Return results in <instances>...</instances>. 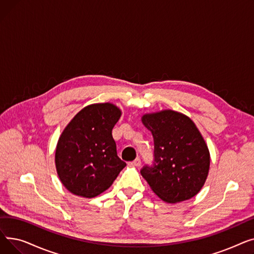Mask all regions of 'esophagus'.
<instances>
[{
    "mask_svg": "<svg viewBox=\"0 0 254 254\" xmlns=\"http://www.w3.org/2000/svg\"><path fill=\"white\" fill-rule=\"evenodd\" d=\"M130 165H131V166H136V167L141 166V159H140L139 157H137L134 162L130 163Z\"/></svg>",
    "mask_w": 254,
    "mask_h": 254,
    "instance_id": "esophagus-1",
    "label": "esophagus"
}]
</instances>
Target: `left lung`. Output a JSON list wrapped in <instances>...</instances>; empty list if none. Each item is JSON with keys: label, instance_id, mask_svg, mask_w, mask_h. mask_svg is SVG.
<instances>
[{"label": "left lung", "instance_id": "1", "mask_svg": "<svg viewBox=\"0 0 254 254\" xmlns=\"http://www.w3.org/2000/svg\"><path fill=\"white\" fill-rule=\"evenodd\" d=\"M144 126L153 136L152 165H145L141 175L165 202L191 198L207 179L210 154L192 120L182 113L165 110L146 114Z\"/></svg>", "mask_w": 254, "mask_h": 254}]
</instances>
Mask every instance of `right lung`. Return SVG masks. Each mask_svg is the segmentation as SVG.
I'll return each instance as SVG.
<instances>
[{
  "instance_id": "add662e5",
  "label": "right lung",
  "mask_w": 254,
  "mask_h": 254,
  "mask_svg": "<svg viewBox=\"0 0 254 254\" xmlns=\"http://www.w3.org/2000/svg\"><path fill=\"white\" fill-rule=\"evenodd\" d=\"M120 115L110 103L89 105L64 129L56 150V166L62 183L72 193L99 195L127 166L117 155L112 137Z\"/></svg>"
}]
</instances>
